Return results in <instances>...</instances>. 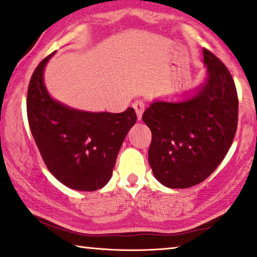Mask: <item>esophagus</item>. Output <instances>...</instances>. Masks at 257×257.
I'll return each mask as SVG.
<instances>
[{
    "label": "esophagus",
    "mask_w": 257,
    "mask_h": 257,
    "mask_svg": "<svg viewBox=\"0 0 257 257\" xmlns=\"http://www.w3.org/2000/svg\"><path fill=\"white\" fill-rule=\"evenodd\" d=\"M134 109L136 111V115H137V120L141 121V118H142V114L144 109H146V104H144L143 101H136V102H134L133 104Z\"/></svg>",
    "instance_id": "34e87169"
}]
</instances>
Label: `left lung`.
Returning a JSON list of instances; mask_svg holds the SVG:
<instances>
[{
	"label": "left lung",
	"instance_id": "obj_1",
	"mask_svg": "<svg viewBox=\"0 0 257 257\" xmlns=\"http://www.w3.org/2000/svg\"><path fill=\"white\" fill-rule=\"evenodd\" d=\"M207 78L178 102L154 101L142 115L153 134L149 164L170 189H187L207 178L228 153L237 127L235 84L219 58L204 49Z\"/></svg>",
	"mask_w": 257,
	"mask_h": 257
}]
</instances>
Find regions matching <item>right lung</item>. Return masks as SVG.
<instances>
[{
	"label": "right lung",
	"mask_w": 257,
	"mask_h": 257,
	"mask_svg": "<svg viewBox=\"0 0 257 257\" xmlns=\"http://www.w3.org/2000/svg\"><path fill=\"white\" fill-rule=\"evenodd\" d=\"M43 59L30 79L27 113L30 130L49 171L64 185L95 191L109 182L117 154L137 120L129 107L122 113H92L53 100L44 85Z\"/></svg>",
	"instance_id": "1"
}]
</instances>
